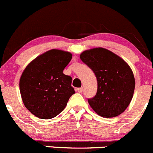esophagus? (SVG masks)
Segmentation results:
<instances>
[{"label": "esophagus", "instance_id": "34e87169", "mask_svg": "<svg viewBox=\"0 0 153 153\" xmlns=\"http://www.w3.org/2000/svg\"><path fill=\"white\" fill-rule=\"evenodd\" d=\"M83 91V88H79L76 89V91L79 93H82Z\"/></svg>", "mask_w": 153, "mask_h": 153}]
</instances>
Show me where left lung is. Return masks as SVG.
Segmentation results:
<instances>
[{
	"label": "left lung",
	"instance_id": "1",
	"mask_svg": "<svg viewBox=\"0 0 153 153\" xmlns=\"http://www.w3.org/2000/svg\"><path fill=\"white\" fill-rule=\"evenodd\" d=\"M80 59L94 71L97 91L88 103L100 116L111 118L123 113L131 102L135 78L127 62L103 48L85 51Z\"/></svg>",
	"mask_w": 153,
	"mask_h": 153
}]
</instances>
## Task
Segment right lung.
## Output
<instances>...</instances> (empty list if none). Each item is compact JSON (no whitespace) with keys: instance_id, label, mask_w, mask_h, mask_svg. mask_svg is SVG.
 <instances>
[{"instance_id":"obj_1","label":"right lung","mask_w":153,"mask_h":153,"mask_svg":"<svg viewBox=\"0 0 153 153\" xmlns=\"http://www.w3.org/2000/svg\"><path fill=\"white\" fill-rule=\"evenodd\" d=\"M71 58V53L52 49L37 56L25 68L20 91L25 107L33 115L49 119L65 109L75 94L72 78L63 74Z\"/></svg>"}]
</instances>
